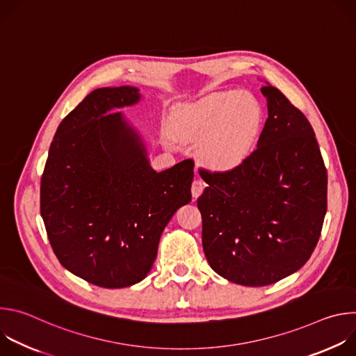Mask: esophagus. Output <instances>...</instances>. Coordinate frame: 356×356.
Masks as SVG:
<instances>
[{
  "mask_svg": "<svg viewBox=\"0 0 356 356\" xmlns=\"http://www.w3.org/2000/svg\"><path fill=\"white\" fill-rule=\"evenodd\" d=\"M202 191H204V183H202L198 179H195L193 181V184H191V195H193V198L197 200L202 194Z\"/></svg>",
  "mask_w": 356,
  "mask_h": 356,
  "instance_id": "34e87169",
  "label": "esophagus"
}]
</instances>
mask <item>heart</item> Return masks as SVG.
<instances>
[{
  "mask_svg": "<svg viewBox=\"0 0 356 356\" xmlns=\"http://www.w3.org/2000/svg\"><path fill=\"white\" fill-rule=\"evenodd\" d=\"M265 128V111L249 92L216 91L170 114L172 134L181 142H198L197 156L214 172L242 166L257 150Z\"/></svg>",
  "mask_w": 356,
  "mask_h": 356,
  "instance_id": "b5f03b06",
  "label": "heart"
}]
</instances>
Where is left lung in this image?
<instances>
[{
  "label": "left lung",
  "instance_id": "obj_1",
  "mask_svg": "<svg viewBox=\"0 0 356 356\" xmlns=\"http://www.w3.org/2000/svg\"><path fill=\"white\" fill-rule=\"evenodd\" d=\"M268 120L238 169L206 172L197 207L202 249L216 273L242 286L276 283L306 264L327 213V170L309 120L286 95L261 88Z\"/></svg>",
  "mask_w": 356,
  "mask_h": 356
}]
</instances>
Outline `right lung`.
Here are the masks:
<instances>
[{"label":"right lung","instance_id":"1","mask_svg":"<svg viewBox=\"0 0 356 356\" xmlns=\"http://www.w3.org/2000/svg\"><path fill=\"white\" fill-rule=\"evenodd\" d=\"M140 98L131 86L91 91L60 122L40 180V216L59 262L106 289L147 276L165 227L191 201L193 163L155 172L139 132L115 113Z\"/></svg>","mask_w":356,"mask_h":356}]
</instances>
